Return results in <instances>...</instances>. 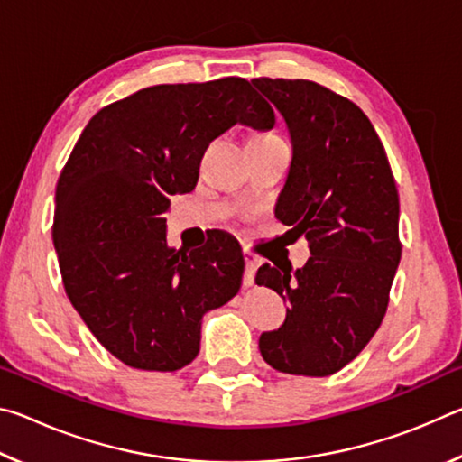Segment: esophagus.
<instances>
[{
  "instance_id": "1",
  "label": "esophagus",
  "mask_w": 462,
  "mask_h": 462,
  "mask_svg": "<svg viewBox=\"0 0 462 462\" xmlns=\"http://www.w3.org/2000/svg\"><path fill=\"white\" fill-rule=\"evenodd\" d=\"M245 267H246V271H245V285L250 287V285L254 283V273H256V269H259V259H256L254 254L245 253Z\"/></svg>"
}]
</instances>
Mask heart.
<instances>
[{
	"instance_id": "b5f03b06",
	"label": "heart",
	"mask_w": 462,
	"mask_h": 462,
	"mask_svg": "<svg viewBox=\"0 0 462 462\" xmlns=\"http://www.w3.org/2000/svg\"><path fill=\"white\" fill-rule=\"evenodd\" d=\"M264 138H275V136H253L250 140H264Z\"/></svg>"
}]
</instances>
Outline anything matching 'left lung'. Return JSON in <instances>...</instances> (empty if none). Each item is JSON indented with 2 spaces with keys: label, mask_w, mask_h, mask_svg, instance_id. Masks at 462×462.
<instances>
[{
  "label": "left lung",
  "mask_w": 462,
  "mask_h": 462,
  "mask_svg": "<svg viewBox=\"0 0 462 462\" xmlns=\"http://www.w3.org/2000/svg\"><path fill=\"white\" fill-rule=\"evenodd\" d=\"M283 116L291 165L275 216L310 242L301 269L263 264L256 285L289 303L263 332L273 369L328 377L369 344L387 311L402 259L400 198L381 140L353 101L306 79H253Z\"/></svg>",
  "instance_id": "left-lung-1"
}]
</instances>
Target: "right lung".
<instances>
[{"mask_svg":"<svg viewBox=\"0 0 462 462\" xmlns=\"http://www.w3.org/2000/svg\"><path fill=\"white\" fill-rule=\"evenodd\" d=\"M275 114L246 79L154 85L109 104L81 132L57 183L52 242L62 285L91 334L124 365L177 371L199 353L201 318L238 293L245 259L220 234L167 245L169 198L195 189L214 138Z\"/></svg>","mask_w":462,"mask_h":462,"instance_id":"1","label":"right lung"}]
</instances>
